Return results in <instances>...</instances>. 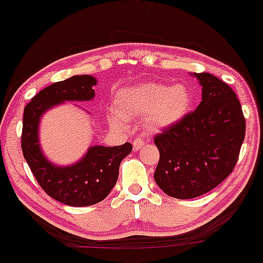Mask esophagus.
Wrapping results in <instances>:
<instances>
[{
    "label": "esophagus",
    "instance_id": "obj_1",
    "mask_svg": "<svg viewBox=\"0 0 263 263\" xmlns=\"http://www.w3.org/2000/svg\"><path fill=\"white\" fill-rule=\"evenodd\" d=\"M143 144H144V141L142 140L141 137H137V138H135V140H134V148L136 151L141 149V148L143 147Z\"/></svg>",
    "mask_w": 263,
    "mask_h": 263
}]
</instances>
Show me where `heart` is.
I'll use <instances>...</instances> for the list:
<instances>
[{
  "mask_svg": "<svg viewBox=\"0 0 263 263\" xmlns=\"http://www.w3.org/2000/svg\"><path fill=\"white\" fill-rule=\"evenodd\" d=\"M191 91L185 84L170 87L164 83H143L125 88L116 97V107L109 112V121L125 126L127 119L143 116L145 127L151 131L170 127L190 111Z\"/></svg>",
  "mask_w": 263,
  "mask_h": 263,
  "instance_id": "1",
  "label": "heart"
}]
</instances>
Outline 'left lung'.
I'll return each instance as SVG.
<instances>
[{"label": "left lung", "mask_w": 263, "mask_h": 263, "mask_svg": "<svg viewBox=\"0 0 263 263\" xmlns=\"http://www.w3.org/2000/svg\"><path fill=\"white\" fill-rule=\"evenodd\" d=\"M195 76L202 85L200 105L154 137L160 154L154 180L179 200L198 197L223 182L235 167L245 138L235 91L207 72Z\"/></svg>", "instance_id": "obj_1"}]
</instances>
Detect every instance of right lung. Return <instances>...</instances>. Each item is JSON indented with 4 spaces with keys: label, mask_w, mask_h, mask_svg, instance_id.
Here are the masks:
<instances>
[{
    "label": "right lung",
    "mask_w": 263,
    "mask_h": 263,
    "mask_svg": "<svg viewBox=\"0 0 263 263\" xmlns=\"http://www.w3.org/2000/svg\"><path fill=\"white\" fill-rule=\"evenodd\" d=\"M96 83L91 76H73L44 88L24 107L21 145L25 160L40 187L50 197L72 207L96 204L109 195L118 181L120 163L131 153L132 144L94 145L77 164L60 167L47 162L41 153L37 126L40 116L61 101L90 100L96 94Z\"/></svg>",
    "instance_id": "right-lung-1"
}]
</instances>
